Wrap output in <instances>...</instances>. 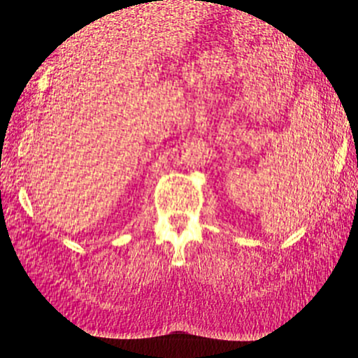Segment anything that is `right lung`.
Here are the masks:
<instances>
[{
  "instance_id": "right-lung-1",
  "label": "right lung",
  "mask_w": 358,
  "mask_h": 358,
  "mask_svg": "<svg viewBox=\"0 0 358 358\" xmlns=\"http://www.w3.org/2000/svg\"><path fill=\"white\" fill-rule=\"evenodd\" d=\"M161 1H162V0H161Z\"/></svg>"
}]
</instances>
